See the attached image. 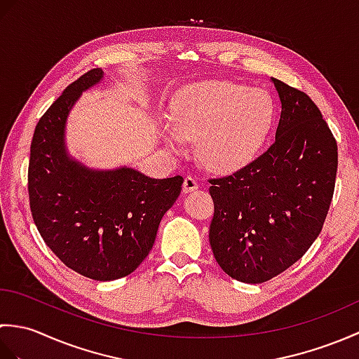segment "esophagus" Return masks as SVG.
I'll use <instances>...</instances> for the list:
<instances>
[{"label":"esophagus","mask_w":359,"mask_h":359,"mask_svg":"<svg viewBox=\"0 0 359 359\" xmlns=\"http://www.w3.org/2000/svg\"><path fill=\"white\" fill-rule=\"evenodd\" d=\"M199 188V182L193 175H187L184 180V193H191L194 189Z\"/></svg>","instance_id":"esophagus-1"}]
</instances>
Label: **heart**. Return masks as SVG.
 Listing matches in <instances>:
<instances>
[{
	"label": "heart",
	"instance_id": "1",
	"mask_svg": "<svg viewBox=\"0 0 359 359\" xmlns=\"http://www.w3.org/2000/svg\"><path fill=\"white\" fill-rule=\"evenodd\" d=\"M172 126L165 140L182 151L196 140L202 162L216 171H234L261 151L274 123L271 95L261 88L233 81L208 80L184 88L171 106Z\"/></svg>",
	"mask_w": 359,
	"mask_h": 359
}]
</instances>
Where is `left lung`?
<instances>
[{
    "mask_svg": "<svg viewBox=\"0 0 359 359\" xmlns=\"http://www.w3.org/2000/svg\"><path fill=\"white\" fill-rule=\"evenodd\" d=\"M280 100L276 139L225 177L210 179L212 255L228 276L261 284L306 255L334 191L338 144L302 90L271 79Z\"/></svg>",
    "mask_w": 359,
    "mask_h": 359,
    "instance_id": "8db88e82",
    "label": "left lung"
}]
</instances>
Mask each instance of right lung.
<instances>
[{
    "mask_svg": "<svg viewBox=\"0 0 359 359\" xmlns=\"http://www.w3.org/2000/svg\"><path fill=\"white\" fill-rule=\"evenodd\" d=\"M102 79V69L83 74L38 121L27 189L34 222L53 255L83 276L114 280L131 274L149 255L184 177L151 179L125 166L95 171L69 157L67 116L81 93Z\"/></svg>",
    "mask_w": 359,
    "mask_h": 359,
    "instance_id": "1",
    "label": "right lung"
}]
</instances>
